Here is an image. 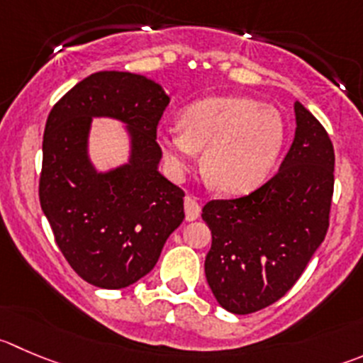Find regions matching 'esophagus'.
Segmentation results:
<instances>
[{
	"instance_id": "esophagus-1",
	"label": "esophagus",
	"mask_w": 363,
	"mask_h": 363,
	"mask_svg": "<svg viewBox=\"0 0 363 363\" xmlns=\"http://www.w3.org/2000/svg\"><path fill=\"white\" fill-rule=\"evenodd\" d=\"M185 217L187 220H196L199 216H201V205L198 203V199L194 198H185Z\"/></svg>"
}]
</instances>
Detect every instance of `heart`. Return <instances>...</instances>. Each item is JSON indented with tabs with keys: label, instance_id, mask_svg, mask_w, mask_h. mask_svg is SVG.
<instances>
[{
	"label": "heart",
	"instance_id": "b5f03b06",
	"mask_svg": "<svg viewBox=\"0 0 363 363\" xmlns=\"http://www.w3.org/2000/svg\"><path fill=\"white\" fill-rule=\"evenodd\" d=\"M179 129L160 137L165 160L176 174L196 164L205 150L203 174L226 194L255 191L274 167L285 124L272 106L244 96H217L192 103L179 116Z\"/></svg>",
	"mask_w": 363,
	"mask_h": 363
}]
</instances>
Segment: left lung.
Here are the masks:
<instances>
[{
	"mask_svg": "<svg viewBox=\"0 0 363 363\" xmlns=\"http://www.w3.org/2000/svg\"><path fill=\"white\" fill-rule=\"evenodd\" d=\"M296 137L278 172L251 194L212 199L205 274L231 313L258 312L287 294L326 237L335 153L323 124L296 103Z\"/></svg>",
	"mask_w": 363,
	"mask_h": 363,
	"instance_id": "obj_1",
	"label": "left lung"
}]
</instances>
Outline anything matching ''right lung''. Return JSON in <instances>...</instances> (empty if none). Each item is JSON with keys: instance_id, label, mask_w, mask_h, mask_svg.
Wrapping results in <instances>:
<instances>
[{"instance_id": "1", "label": "right lung", "mask_w": 363, "mask_h": 363, "mask_svg": "<svg viewBox=\"0 0 363 363\" xmlns=\"http://www.w3.org/2000/svg\"><path fill=\"white\" fill-rule=\"evenodd\" d=\"M169 98L140 74L99 71L51 108L43 140L39 199L72 271L99 289L146 276L182 224L185 192L158 172L157 128ZM116 116L133 133L130 164L99 175L86 157L92 116Z\"/></svg>"}]
</instances>
